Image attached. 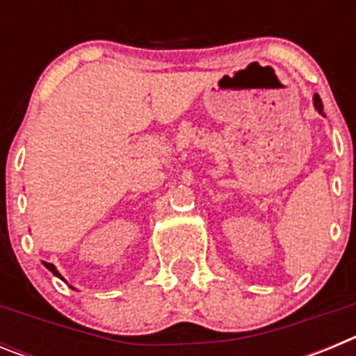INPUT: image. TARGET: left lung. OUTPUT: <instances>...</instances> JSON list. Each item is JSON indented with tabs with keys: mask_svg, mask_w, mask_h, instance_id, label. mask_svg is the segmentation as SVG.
<instances>
[{
	"mask_svg": "<svg viewBox=\"0 0 356 356\" xmlns=\"http://www.w3.org/2000/svg\"><path fill=\"white\" fill-rule=\"evenodd\" d=\"M314 106H316V110L319 114H323V102H321V97L317 96V94L314 96Z\"/></svg>",
	"mask_w": 356,
	"mask_h": 356,
	"instance_id": "1",
	"label": "left lung"
}]
</instances>
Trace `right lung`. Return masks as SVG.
Listing matches in <instances>:
<instances>
[{"instance_id": "right-lung-1", "label": "right lung", "mask_w": 356, "mask_h": 356, "mask_svg": "<svg viewBox=\"0 0 356 356\" xmlns=\"http://www.w3.org/2000/svg\"><path fill=\"white\" fill-rule=\"evenodd\" d=\"M42 264H44V267H46V269H49V271L53 273V275H55V276H58V278H60V280H64V278H62V275H60V273L56 271V267L53 266V264H49V262H42Z\"/></svg>"}]
</instances>
